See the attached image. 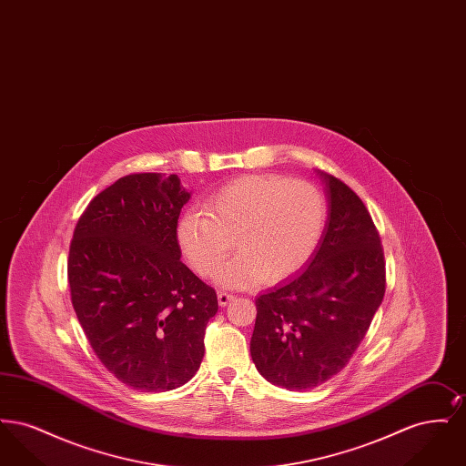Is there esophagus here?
<instances>
[{
  "label": "esophagus",
  "mask_w": 466,
  "mask_h": 466,
  "mask_svg": "<svg viewBox=\"0 0 466 466\" xmlns=\"http://www.w3.org/2000/svg\"><path fill=\"white\" fill-rule=\"evenodd\" d=\"M234 300V295H230V293H227V291H218V304L225 308L227 304H230Z\"/></svg>",
  "instance_id": "esophagus-1"
}]
</instances>
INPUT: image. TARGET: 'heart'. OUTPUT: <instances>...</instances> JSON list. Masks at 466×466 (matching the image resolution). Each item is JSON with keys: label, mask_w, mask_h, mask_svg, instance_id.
Wrapping results in <instances>:
<instances>
[{"label": "heart", "mask_w": 466, "mask_h": 466, "mask_svg": "<svg viewBox=\"0 0 466 466\" xmlns=\"http://www.w3.org/2000/svg\"><path fill=\"white\" fill-rule=\"evenodd\" d=\"M206 211L179 218L177 244L194 270L209 278L236 238L242 253L217 274L225 287L295 276L309 264L327 223L321 190L279 175L236 177L208 199Z\"/></svg>", "instance_id": "heart-1"}]
</instances>
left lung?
I'll return each instance as SVG.
<instances>
[{"instance_id": "obj_1", "label": "left lung", "mask_w": 466, "mask_h": 466, "mask_svg": "<svg viewBox=\"0 0 466 466\" xmlns=\"http://www.w3.org/2000/svg\"><path fill=\"white\" fill-rule=\"evenodd\" d=\"M318 177L329 218L316 253L302 272L255 300L251 360L260 376L289 391L312 390L348 365L386 291L370 213L346 183Z\"/></svg>"}]
</instances>
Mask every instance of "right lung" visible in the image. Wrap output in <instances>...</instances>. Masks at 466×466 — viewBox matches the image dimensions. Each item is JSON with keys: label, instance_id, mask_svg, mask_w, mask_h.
I'll list each match as a JSON object with an SVG mask.
<instances>
[{"label": "right lung", "instance_id": "add662e5", "mask_svg": "<svg viewBox=\"0 0 466 466\" xmlns=\"http://www.w3.org/2000/svg\"><path fill=\"white\" fill-rule=\"evenodd\" d=\"M188 199L177 175H129L90 200L73 232V309L101 363L133 390L169 391L196 376L218 310L215 289L179 260Z\"/></svg>", "mask_w": 466, "mask_h": 466}]
</instances>
